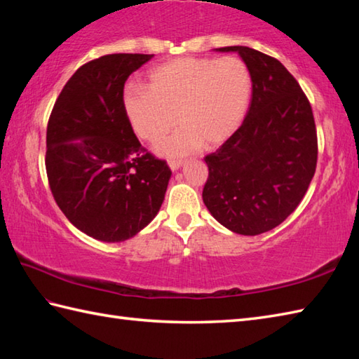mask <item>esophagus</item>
<instances>
[{
	"mask_svg": "<svg viewBox=\"0 0 359 359\" xmlns=\"http://www.w3.org/2000/svg\"><path fill=\"white\" fill-rule=\"evenodd\" d=\"M168 165H170L172 171H177L179 168L184 165V162H182V160H177V158H170V160H168Z\"/></svg>",
	"mask_w": 359,
	"mask_h": 359,
	"instance_id": "34e87169",
	"label": "esophagus"
}]
</instances>
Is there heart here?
Instances as JSON below:
<instances>
[{"label": "heart", "mask_w": 359, "mask_h": 359, "mask_svg": "<svg viewBox=\"0 0 359 359\" xmlns=\"http://www.w3.org/2000/svg\"><path fill=\"white\" fill-rule=\"evenodd\" d=\"M253 77L238 57H184L154 67L148 86L129 85L123 106L129 123L143 140L157 142L165 156H185L201 147L216 148L238 131L245 118Z\"/></svg>", "instance_id": "b5f03b06"}]
</instances>
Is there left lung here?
<instances>
[{
	"instance_id": "1",
	"label": "left lung",
	"mask_w": 359,
	"mask_h": 359,
	"mask_svg": "<svg viewBox=\"0 0 359 359\" xmlns=\"http://www.w3.org/2000/svg\"><path fill=\"white\" fill-rule=\"evenodd\" d=\"M217 50L242 57L253 95L238 131L205 157L202 197L219 224L256 236L284 222L307 193L318 162L313 111L279 60L247 46Z\"/></svg>"
}]
</instances>
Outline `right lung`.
<instances>
[{
	"label": "right lung",
	"mask_w": 359,
	"mask_h": 359,
	"mask_svg": "<svg viewBox=\"0 0 359 359\" xmlns=\"http://www.w3.org/2000/svg\"><path fill=\"white\" fill-rule=\"evenodd\" d=\"M152 57L109 53L83 65L49 117L46 172L53 199L74 226L103 242L143 230L171 177L165 160L140 144L123 106L128 77Z\"/></svg>",
	"instance_id": "add662e5"
}]
</instances>
